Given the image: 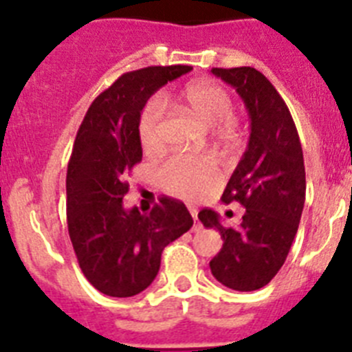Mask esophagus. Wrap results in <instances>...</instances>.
Instances as JSON below:
<instances>
[{"label":"esophagus","instance_id":"obj_1","mask_svg":"<svg viewBox=\"0 0 352 352\" xmlns=\"http://www.w3.org/2000/svg\"><path fill=\"white\" fill-rule=\"evenodd\" d=\"M188 211H190V214H192V219H194V231H199V229H201V223L197 222V208H194V206H190L188 208Z\"/></svg>","mask_w":352,"mask_h":352}]
</instances>
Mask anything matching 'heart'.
<instances>
[{
  "label": "heart",
  "instance_id": "b5f03b06",
  "mask_svg": "<svg viewBox=\"0 0 352 352\" xmlns=\"http://www.w3.org/2000/svg\"><path fill=\"white\" fill-rule=\"evenodd\" d=\"M185 100L192 113L208 126H219L229 132L232 126L234 102L231 93L213 82L188 86ZM167 102L164 95L148 100L139 118V139L146 151H157L164 144ZM158 182L169 194L183 199H199L210 194L219 182V167L211 157H173L158 170Z\"/></svg>",
  "mask_w": 352,
  "mask_h": 352
}]
</instances>
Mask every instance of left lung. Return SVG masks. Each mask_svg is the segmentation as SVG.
Listing matches in <instances>:
<instances>
[{"mask_svg":"<svg viewBox=\"0 0 352 352\" xmlns=\"http://www.w3.org/2000/svg\"><path fill=\"white\" fill-rule=\"evenodd\" d=\"M243 98L250 139L222 194L226 204L245 208L238 227H223L219 213L199 211L204 227L217 229L223 243L210 261L213 276L234 291H257L285 263L305 204L303 149L284 98L252 67L211 68Z\"/></svg>","mask_w":352,"mask_h":352,"instance_id":"8db88e82","label":"left lung"}]
</instances>
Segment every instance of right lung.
<instances>
[{
    "label": "right lung",
    "instance_id": "obj_1",
    "mask_svg": "<svg viewBox=\"0 0 352 352\" xmlns=\"http://www.w3.org/2000/svg\"><path fill=\"white\" fill-rule=\"evenodd\" d=\"M188 65L126 72L96 96L77 132L67 170V222L84 276L113 298L135 296L155 280L162 252L192 227L182 201L162 197L149 213L126 210V174L142 160L139 118L146 102Z\"/></svg>",
    "mask_w": 352,
    "mask_h": 352
}]
</instances>
